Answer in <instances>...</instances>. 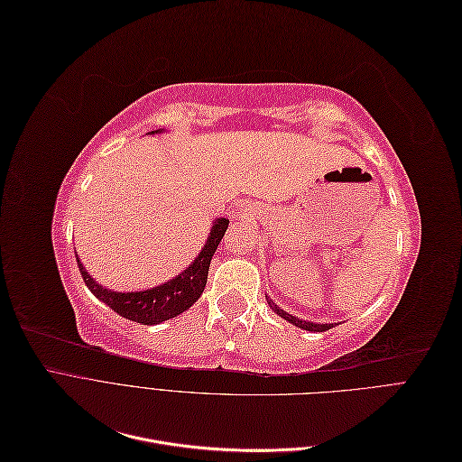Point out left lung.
I'll return each instance as SVG.
<instances>
[{
    "label": "left lung",
    "instance_id": "left-lung-1",
    "mask_svg": "<svg viewBox=\"0 0 462 462\" xmlns=\"http://www.w3.org/2000/svg\"><path fill=\"white\" fill-rule=\"evenodd\" d=\"M268 299V304H270V309L277 314V316H282L283 319H287L289 324H292V326H297V328H300V329H306V331H326V329H331L333 328V324H314V321H304V319H299V318H295V316H291L289 312H285V310H282L279 309V306L270 299V297H265Z\"/></svg>",
    "mask_w": 462,
    "mask_h": 462
}]
</instances>
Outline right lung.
<instances>
[{
  "label": "right lung",
  "instance_id": "obj_1",
  "mask_svg": "<svg viewBox=\"0 0 462 462\" xmlns=\"http://www.w3.org/2000/svg\"><path fill=\"white\" fill-rule=\"evenodd\" d=\"M153 133H162V129L152 131V134ZM227 226H229V219L226 217L216 219L212 223V231H209V236L204 248L200 250V254L194 258V262L187 270H183L177 277L170 279V282H165L158 287L133 291V292L109 291L100 283H96V279L82 268L80 260L77 258L79 270L82 279H85L87 287L92 291V295L97 300L107 304L109 309L117 312L119 316L133 319L136 324H143V326L162 324L165 319L183 314L200 299L208 282L209 262H212V256L217 250V245L223 239V235H226Z\"/></svg>",
  "mask_w": 462,
  "mask_h": 462
}]
</instances>
